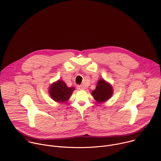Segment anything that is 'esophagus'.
Segmentation results:
<instances>
[{
  "instance_id": "1",
  "label": "esophagus",
  "mask_w": 161,
  "mask_h": 161,
  "mask_svg": "<svg viewBox=\"0 0 161 161\" xmlns=\"http://www.w3.org/2000/svg\"><path fill=\"white\" fill-rule=\"evenodd\" d=\"M77 88H78V90H84V89H85V87H84V86H83V85H78V86H77Z\"/></svg>"
}]
</instances>
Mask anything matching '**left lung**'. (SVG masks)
I'll list each match as a JSON object with an SVG mask.
<instances>
[{"label":"left lung","mask_w":161,"mask_h":161,"mask_svg":"<svg viewBox=\"0 0 161 161\" xmlns=\"http://www.w3.org/2000/svg\"><path fill=\"white\" fill-rule=\"evenodd\" d=\"M113 92V90L111 85L105 81L104 79H100L96 89L92 92V94L97 102L101 103L108 100L112 96Z\"/></svg>","instance_id":"8db88e82"}]
</instances>
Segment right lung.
Instances as JSON below:
<instances>
[{
  "label": "right lung",
  "instance_id": "add662e5",
  "mask_svg": "<svg viewBox=\"0 0 161 161\" xmlns=\"http://www.w3.org/2000/svg\"><path fill=\"white\" fill-rule=\"evenodd\" d=\"M74 90V87H68L62 80H58L51 85L49 94L55 101L64 103L70 98Z\"/></svg>",
  "mask_w": 161,
  "mask_h": 161
}]
</instances>
